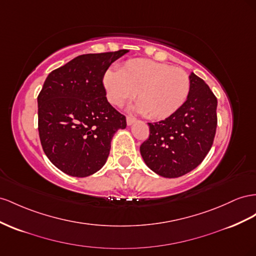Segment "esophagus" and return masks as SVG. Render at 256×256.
Masks as SVG:
<instances>
[{"instance_id":"esophagus-1","label":"esophagus","mask_w":256,"mask_h":256,"mask_svg":"<svg viewBox=\"0 0 256 256\" xmlns=\"http://www.w3.org/2000/svg\"><path fill=\"white\" fill-rule=\"evenodd\" d=\"M126 122H127V125L128 126H131L136 122V118H134V117H132V116H127Z\"/></svg>"}]
</instances>
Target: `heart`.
Wrapping results in <instances>:
<instances>
[{"instance_id":"heart-1","label":"heart","mask_w":256,"mask_h":256,"mask_svg":"<svg viewBox=\"0 0 256 256\" xmlns=\"http://www.w3.org/2000/svg\"><path fill=\"white\" fill-rule=\"evenodd\" d=\"M103 86L111 104L122 106L134 94L138 111L150 120H164L185 103L190 80L182 68L148 59H131L118 71L108 70Z\"/></svg>"}]
</instances>
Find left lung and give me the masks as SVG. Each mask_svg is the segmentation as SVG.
Masks as SVG:
<instances>
[{"label":"left lung","instance_id":"8db88e82","mask_svg":"<svg viewBox=\"0 0 256 256\" xmlns=\"http://www.w3.org/2000/svg\"><path fill=\"white\" fill-rule=\"evenodd\" d=\"M190 92L184 104L168 118L148 122L150 136L140 152L158 176L178 178L202 164L213 144L218 100L204 80L190 73Z\"/></svg>","mask_w":256,"mask_h":256}]
</instances>
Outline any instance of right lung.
<instances>
[{
  "label": "right lung",
  "instance_id": "1",
  "mask_svg": "<svg viewBox=\"0 0 256 256\" xmlns=\"http://www.w3.org/2000/svg\"><path fill=\"white\" fill-rule=\"evenodd\" d=\"M127 50L86 54L48 74L38 96V134L52 164L71 176L99 171L126 117L110 104L103 75Z\"/></svg>",
  "mask_w": 256,
  "mask_h": 256
}]
</instances>
